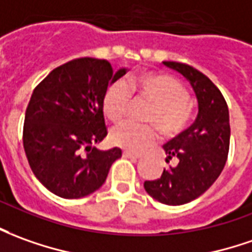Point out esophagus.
<instances>
[{
	"label": "esophagus",
	"mask_w": 252,
	"mask_h": 252,
	"mask_svg": "<svg viewBox=\"0 0 252 252\" xmlns=\"http://www.w3.org/2000/svg\"><path fill=\"white\" fill-rule=\"evenodd\" d=\"M123 158H130V159H140L141 154H136V152H131V151H123L122 152Z\"/></svg>",
	"instance_id": "esophagus-1"
}]
</instances>
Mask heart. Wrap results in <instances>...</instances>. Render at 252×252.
<instances>
[{"instance_id": "heart-1", "label": "heart", "mask_w": 252, "mask_h": 252, "mask_svg": "<svg viewBox=\"0 0 252 252\" xmlns=\"http://www.w3.org/2000/svg\"><path fill=\"white\" fill-rule=\"evenodd\" d=\"M147 98L154 104L149 112L148 122L156 125L166 136H176L187 127L192 105L187 89L173 76L159 72H144L130 78L127 82L116 81L111 83L103 97V111L112 122L122 119L130 101V93ZM155 129L138 127L129 122L115 126L109 133V141L121 148L141 151L156 141Z\"/></svg>"}]
</instances>
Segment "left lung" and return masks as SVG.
Instances as JSON below:
<instances>
[{
    "label": "left lung",
    "instance_id": "1",
    "mask_svg": "<svg viewBox=\"0 0 252 252\" xmlns=\"http://www.w3.org/2000/svg\"><path fill=\"white\" fill-rule=\"evenodd\" d=\"M163 64L190 83L197 116L190 127L163 145L166 162L176 159V166L163 170L160 178L144 182V188L158 202L181 206L203 195L223 170L230 140L229 109L221 92L200 71L177 62Z\"/></svg>",
    "mask_w": 252,
    "mask_h": 252
}]
</instances>
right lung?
Listing matches in <instances>:
<instances>
[{"label": "right lung", "mask_w": 252, "mask_h": 252, "mask_svg": "<svg viewBox=\"0 0 252 252\" xmlns=\"http://www.w3.org/2000/svg\"><path fill=\"white\" fill-rule=\"evenodd\" d=\"M127 72L107 60L81 57L50 71L26 109L23 145L35 177L52 193L79 199L103 185L121 148L100 151L107 136L103 97Z\"/></svg>", "instance_id": "obj_1"}]
</instances>
